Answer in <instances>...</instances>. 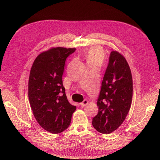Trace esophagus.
<instances>
[{"label":"esophagus","instance_id":"esophagus-1","mask_svg":"<svg viewBox=\"0 0 160 160\" xmlns=\"http://www.w3.org/2000/svg\"><path fill=\"white\" fill-rule=\"evenodd\" d=\"M87 104H88V101L87 99H85L82 102H81L80 104V105L81 106V107H83V106H86Z\"/></svg>","mask_w":160,"mask_h":160}]
</instances>
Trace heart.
Returning a JSON list of instances; mask_svg holds the SVG:
<instances>
[{
    "label": "heart",
    "mask_w": 160,
    "mask_h": 160,
    "mask_svg": "<svg viewBox=\"0 0 160 160\" xmlns=\"http://www.w3.org/2000/svg\"><path fill=\"white\" fill-rule=\"evenodd\" d=\"M87 64H98L101 65L104 60V52L103 50L98 46L91 47L85 53Z\"/></svg>",
    "instance_id": "1"
}]
</instances>
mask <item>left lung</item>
Wrapping results in <instances>:
<instances>
[{"label": "left lung", "mask_w": 160, "mask_h": 160, "mask_svg": "<svg viewBox=\"0 0 160 160\" xmlns=\"http://www.w3.org/2000/svg\"><path fill=\"white\" fill-rule=\"evenodd\" d=\"M132 95L130 66L122 54L111 51L97 102L99 112L92 119L94 128L104 134L115 131L128 115Z\"/></svg>", "instance_id": "obj_1"}]
</instances>
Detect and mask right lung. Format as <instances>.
<instances>
[{
    "mask_svg": "<svg viewBox=\"0 0 160 160\" xmlns=\"http://www.w3.org/2000/svg\"><path fill=\"white\" fill-rule=\"evenodd\" d=\"M75 50L51 48L37 56L30 70L28 98L33 114L38 124L52 133L69 127L76 110L68 101L62 79L66 59Z\"/></svg>",
    "mask_w": 160,
    "mask_h": 160,
    "instance_id": "1",
    "label": "right lung"
}]
</instances>
